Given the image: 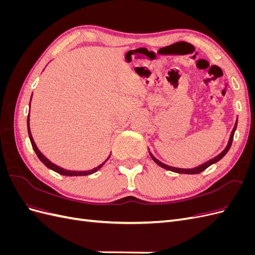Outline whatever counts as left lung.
Listing matches in <instances>:
<instances>
[{
  "instance_id": "1",
  "label": "left lung",
  "mask_w": 255,
  "mask_h": 255,
  "mask_svg": "<svg viewBox=\"0 0 255 255\" xmlns=\"http://www.w3.org/2000/svg\"><path fill=\"white\" fill-rule=\"evenodd\" d=\"M236 127H237V120H236L235 126H234V128H233V129H232V133H231L230 139H229V142H228V144H227V146H226V149L223 150V151H222L220 154H218V155L216 156V157H214V158H212V159H210V160H207L206 163H204V164H202V165H200V166H198V167L191 168V169L175 168V167H171V166H168V165H166V164H164V163H161V161H159L157 158H155V157H154V156L152 155V153H150V156H151V158H152L154 161H155V163H156L158 166H160L161 168L166 169V170H170V171H172V172H176V173H185V174H198V173H200V172L204 171L205 169H206V168H208V167H210L211 165H213V164H215V163H217L218 160H220V159H221L223 156L226 155V154L228 153V151L230 150L231 145H232V141H233V137H234V133H235Z\"/></svg>"
}]
</instances>
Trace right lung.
<instances>
[{
    "label": "right lung",
    "mask_w": 255,
    "mask_h": 255,
    "mask_svg": "<svg viewBox=\"0 0 255 255\" xmlns=\"http://www.w3.org/2000/svg\"><path fill=\"white\" fill-rule=\"evenodd\" d=\"M30 100H32V98H30ZM29 104H30V103H29ZM27 132H28L30 143H32V146H33V149H34L35 153L37 154L38 158H39V159L42 161V163H43L45 166H47L49 169H51V170L55 171V172H57V173H59V174H61V175H66V176H79V175H88V174H92V173L97 172V171L99 170V169L101 168V167L106 163V160L111 157V155H110L109 157H107V159H106L105 161H103V163H102L101 165H99L98 167H96V168H94V169H91V170H87V171H72V170H66V169H64V168H61V167H59V166H57V165H55V164L51 163V161H50L47 157H45L39 150H38L37 145H36V143H35V141H34V139H33L32 133H30V128H29V114H28V116H27Z\"/></svg>",
    "instance_id": "1"
}]
</instances>
